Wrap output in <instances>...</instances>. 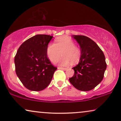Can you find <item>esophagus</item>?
<instances>
[{
    "mask_svg": "<svg viewBox=\"0 0 121 121\" xmlns=\"http://www.w3.org/2000/svg\"><path fill=\"white\" fill-rule=\"evenodd\" d=\"M57 69H63V70H65V71L67 70V68H66V67H57Z\"/></svg>",
    "mask_w": 121,
    "mask_h": 121,
    "instance_id": "obj_1",
    "label": "esophagus"
}]
</instances>
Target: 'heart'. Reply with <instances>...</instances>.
Wrapping results in <instances>:
<instances>
[{"label":"heart","instance_id":"1","mask_svg":"<svg viewBox=\"0 0 121 121\" xmlns=\"http://www.w3.org/2000/svg\"><path fill=\"white\" fill-rule=\"evenodd\" d=\"M47 54L52 62H55L61 56L58 61L61 66H68L72 62L77 64L81 59V52L75 46L72 39L67 37H59L56 40V44L50 43L47 48Z\"/></svg>","mask_w":121,"mask_h":121}]
</instances>
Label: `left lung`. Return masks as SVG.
Here are the masks:
<instances>
[{
    "label": "left lung",
    "mask_w": 121,
    "mask_h": 121,
    "mask_svg": "<svg viewBox=\"0 0 121 121\" xmlns=\"http://www.w3.org/2000/svg\"><path fill=\"white\" fill-rule=\"evenodd\" d=\"M72 37L79 44L81 56L78 64L72 68L74 73L69 81L78 90L89 91L103 79L107 67L105 55L91 38L80 35Z\"/></svg>",
    "instance_id": "8db88e82"
}]
</instances>
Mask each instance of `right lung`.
<instances>
[{"label": "right lung", "instance_id": "obj_1", "mask_svg": "<svg viewBox=\"0 0 121 121\" xmlns=\"http://www.w3.org/2000/svg\"><path fill=\"white\" fill-rule=\"evenodd\" d=\"M52 36L37 35L21 44L15 57V70L27 89L40 91L50 84L57 68L51 64L47 48Z\"/></svg>", "mask_w": 121, "mask_h": 121}]
</instances>
